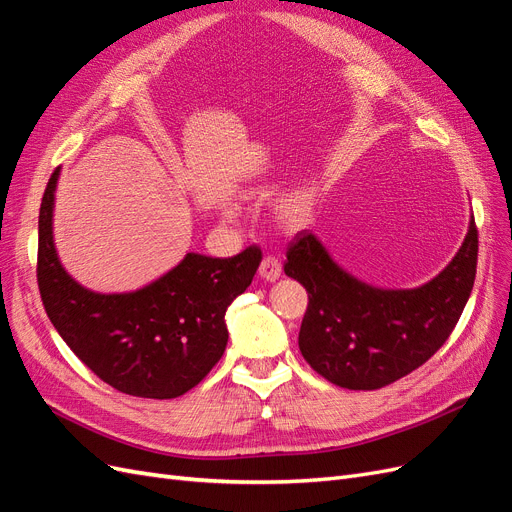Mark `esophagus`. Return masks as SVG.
Masks as SVG:
<instances>
[{"label":"esophagus","mask_w":512,"mask_h":512,"mask_svg":"<svg viewBox=\"0 0 512 512\" xmlns=\"http://www.w3.org/2000/svg\"><path fill=\"white\" fill-rule=\"evenodd\" d=\"M258 273H260L262 280L275 282L277 277L282 275V262L277 260L275 256H265V258H262V262H260V269H258Z\"/></svg>","instance_id":"1"}]
</instances>
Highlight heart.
Wrapping results in <instances>:
<instances>
[{"label": "heart", "instance_id": "b5f03b06", "mask_svg": "<svg viewBox=\"0 0 512 512\" xmlns=\"http://www.w3.org/2000/svg\"><path fill=\"white\" fill-rule=\"evenodd\" d=\"M267 192L269 190H265V188L256 190L258 196H265ZM226 213L232 215V211H226ZM312 213H314V198H312V194L292 192V194L277 200V205L273 209V218L282 228L297 230V228H301L303 224L309 222V218H312Z\"/></svg>", "mask_w": 512, "mask_h": 512}]
</instances>
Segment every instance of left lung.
<instances>
[{
	"instance_id": "8db88e82",
	"label": "left lung",
	"mask_w": 512,
	"mask_h": 512,
	"mask_svg": "<svg viewBox=\"0 0 512 512\" xmlns=\"http://www.w3.org/2000/svg\"><path fill=\"white\" fill-rule=\"evenodd\" d=\"M286 258V275L309 299L299 331L303 359L342 389L374 391L421 367L453 333L474 286L478 230L472 218L448 267L412 290L359 282L309 230L292 239Z\"/></svg>"
}]
</instances>
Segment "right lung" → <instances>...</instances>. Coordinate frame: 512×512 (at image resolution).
I'll use <instances>...</instances> for the list:
<instances>
[{
	"instance_id": "1",
	"label": "right lung",
	"mask_w": 512,
	"mask_h": 512,
	"mask_svg": "<svg viewBox=\"0 0 512 512\" xmlns=\"http://www.w3.org/2000/svg\"><path fill=\"white\" fill-rule=\"evenodd\" d=\"M51 175L38 218V288L46 316L70 350L113 389L147 399H173L203 380L228 342L226 309L252 284L258 245L232 258L188 254L153 284L100 294L76 284L53 243Z\"/></svg>"
}]
</instances>
